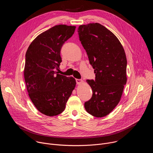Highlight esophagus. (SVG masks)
Here are the masks:
<instances>
[{"label": "esophagus", "mask_w": 153, "mask_h": 153, "mask_svg": "<svg viewBox=\"0 0 153 153\" xmlns=\"http://www.w3.org/2000/svg\"><path fill=\"white\" fill-rule=\"evenodd\" d=\"M76 83L77 84H80L83 82V80L82 79H76Z\"/></svg>", "instance_id": "esophagus-1"}]
</instances>
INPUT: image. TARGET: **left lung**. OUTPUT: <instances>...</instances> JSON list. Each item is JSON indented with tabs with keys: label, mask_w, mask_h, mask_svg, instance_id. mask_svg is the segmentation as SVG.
<instances>
[{
	"label": "left lung",
	"mask_w": 153,
	"mask_h": 153,
	"mask_svg": "<svg viewBox=\"0 0 153 153\" xmlns=\"http://www.w3.org/2000/svg\"><path fill=\"white\" fill-rule=\"evenodd\" d=\"M77 31L96 74L95 80H86L93 95L85 108L94 117H104L119 102L126 83L125 53L117 37L100 24L80 25Z\"/></svg>",
	"instance_id": "1"
}]
</instances>
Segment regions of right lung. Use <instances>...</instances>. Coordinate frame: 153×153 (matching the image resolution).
<instances>
[{
	"label": "right lung",
	"mask_w": 153,
	"mask_h": 153,
	"mask_svg": "<svg viewBox=\"0 0 153 153\" xmlns=\"http://www.w3.org/2000/svg\"><path fill=\"white\" fill-rule=\"evenodd\" d=\"M75 26L56 25L39 35L25 54L24 77L28 95L42 114L62 113L76 86V80L57 74L61 48L74 33Z\"/></svg>",
	"instance_id": "add662e5"
}]
</instances>
